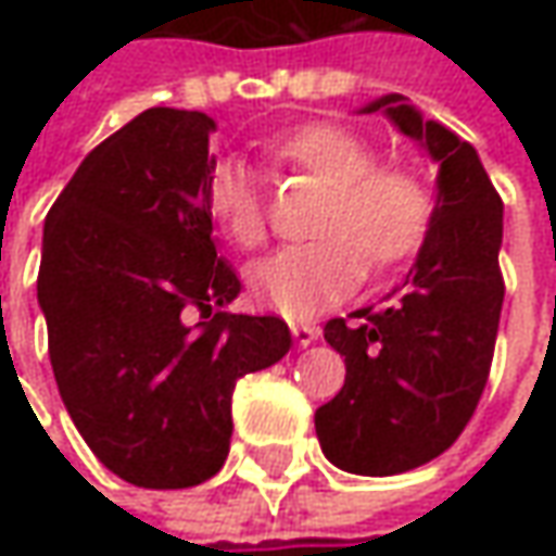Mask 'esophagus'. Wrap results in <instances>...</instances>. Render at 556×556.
I'll list each match as a JSON object with an SVG mask.
<instances>
[{"label":"esophagus","mask_w":556,"mask_h":556,"mask_svg":"<svg viewBox=\"0 0 556 556\" xmlns=\"http://www.w3.org/2000/svg\"><path fill=\"white\" fill-rule=\"evenodd\" d=\"M290 333H293V340L300 343V346H309L318 340V328L315 325H306V321H293L290 325Z\"/></svg>","instance_id":"1"}]
</instances>
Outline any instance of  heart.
Returning <instances> with one entry per match:
<instances>
[{
  "label": "heart",
  "instance_id": "heart-1",
  "mask_svg": "<svg viewBox=\"0 0 556 556\" xmlns=\"http://www.w3.org/2000/svg\"><path fill=\"white\" fill-rule=\"evenodd\" d=\"M271 157L328 185L315 210L309 244L285 247L247 271L260 306L309 318L346 300L365 268L383 275L415 256L430 235L433 198L405 166L377 163V151L350 126L306 123L271 144ZM206 210L241 250L266 241V198L256 176L235 157L206 176Z\"/></svg>",
  "mask_w": 556,
  "mask_h": 556
}]
</instances>
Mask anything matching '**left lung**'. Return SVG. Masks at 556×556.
<instances>
[{
  "label": "left lung",
  "instance_id": "left-lung-1",
  "mask_svg": "<svg viewBox=\"0 0 556 556\" xmlns=\"http://www.w3.org/2000/svg\"><path fill=\"white\" fill-rule=\"evenodd\" d=\"M383 111L437 163L430 235L380 309L331 318L325 340L346 362L343 390L315 412L325 458L358 477H393L439 458L477 412L504 303V203L470 141L424 119L402 96Z\"/></svg>",
  "mask_w": 556,
  "mask_h": 556
}]
</instances>
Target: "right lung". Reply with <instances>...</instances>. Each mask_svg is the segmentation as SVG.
<instances>
[{
  "label": "right lung",
  "mask_w": 556,
  "mask_h": 556,
  "mask_svg": "<svg viewBox=\"0 0 556 556\" xmlns=\"http://www.w3.org/2000/svg\"><path fill=\"white\" fill-rule=\"evenodd\" d=\"M213 117L151 108L79 163L46 216L36 296L58 393L119 480L188 489L219 473L231 393L290 350L241 293L206 210ZM206 317V323H194Z\"/></svg>",
  "instance_id": "obj_1"
}]
</instances>
